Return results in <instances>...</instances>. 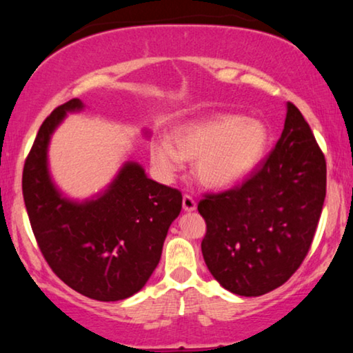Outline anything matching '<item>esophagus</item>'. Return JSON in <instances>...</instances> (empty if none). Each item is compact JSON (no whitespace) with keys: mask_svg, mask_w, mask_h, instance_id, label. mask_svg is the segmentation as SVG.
I'll return each instance as SVG.
<instances>
[{"mask_svg":"<svg viewBox=\"0 0 353 353\" xmlns=\"http://www.w3.org/2000/svg\"><path fill=\"white\" fill-rule=\"evenodd\" d=\"M182 205H183V210L185 212H194L196 210V201L191 198V196H188V194L183 196Z\"/></svg>","mask_w":353,"mask_h":353,"instance_id":"1","label":"esophagus"}]
</instances>
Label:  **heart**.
<instances>
[{
	"label": "heart",
	"mask_w": 353,
	"mask_h": 353,
	"mask_svg": "<svg viewBox=\"0 0 353 353\" xmlns=\"http://www.w3.org/2000/svg\"><path fill=\"white\" fill-rule=\"evenodd\" d=\"M270 139V129L261 119L221 113L176 128L172 141L154 140L151 162L163 179H172L183 160H196L194 176L204 187L227 188L261 163Z\"/></svg>",
	"instance_id": "1"
}]
</instances>
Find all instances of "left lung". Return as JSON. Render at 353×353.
Instances as JSON below:
<instances>
[{
  "instance_id": "obj_1",
  "label": "left lung",
  "mask_w": 353,
  "mask_h": 353,
  "mask_svg": "<svg viewBox=\"0 0 353 353\" xmlns=\"http://www.w3.org/2000/svg\"><path fill=\"white\" fill-rule=\"evenodd\" d=\"M327 168L314 135L294 104L260 170L240 187L207 194L201 249L223 288L255 297L283 285L312 246L325 199Z\"/></svg>"
}]
</instances>
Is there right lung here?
<instances>
[{"mask_svg":"<svg viewBox=\"0 0 353 353\" xmlns=\"http://www.w3.org/2000/svg\"><path fill=\"white\" fill-rule=\"evenodd\" d=\"M83 107L81 99H71L41 124L23 170V198L35 240L56 276L94 301H123L139 292L157 268L170 225L182 210V193L128 160L92 198L65 196L52 181L48 149L67 113ZM143 134L149 137L148 130Z\"/></svg>","mask_w":353,"mask_h":353,"instance_id":"obj_1","label":"right lung"}]
</instances>
